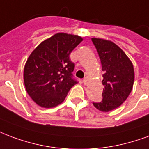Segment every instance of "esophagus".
Returning a JSON list of instances; mask_svg holds the SVG:
<instances>
[{
  "label": "esophagus",
  "instance_id": "1",
  "mask_svg": "<svg viewBox=\"0 0 149 149\" xmlns=\"http://www.w3.org/2000/svg\"><path fill=\"white\" fill-rule=\"evenodd\" d=\"M83 82H84V84H87L88 83V78H87V77L84 78Z\"/></svg>",
  "mask_w": 149,
  "mask_h": 149
}]
</instances>
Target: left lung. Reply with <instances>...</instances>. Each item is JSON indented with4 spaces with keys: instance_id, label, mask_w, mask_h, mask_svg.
I'll return each instance as SVG.
<instances>
[{
    "instance_id": "8db88e82",
    "label": "left lung",
    "mask_w": 149,
    "mask_h": 149,
    "mask_svg": "<svg viewBox=\"0 0 149 149\" xmlns=\"http://www.w3.org/2000/svg\"><path fill=\"white\" fill-rule=\"evenodd\" d=\"M96 48L103 71L102 100L93 102L96 109L108 112L122 105L130 94L134 82L133 65L127 55L113 42L91 38Z\"/></svg>"
}]
</instances>
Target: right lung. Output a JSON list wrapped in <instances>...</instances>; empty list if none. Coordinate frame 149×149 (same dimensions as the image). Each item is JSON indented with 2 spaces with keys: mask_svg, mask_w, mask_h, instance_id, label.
Here are the masks:
<instances>
[{
  "mask_svg": "<svg viewBox=\"0 0 149 149\" xmlns=\"http://www.w3.org/2000/svg\"><path fill=\"white\" fill-rule=\"evenodd\" d=\"M83 38L58 33L41 42L31 54L24 70V85L33 101L44 108H52L65 99L77 84L72 72L75 65L69 54Z\"/></svg>",
  "mask_w": 149,
  "mask_h": 149,
  "instance_id": "add662e5",
  "label": "right lung"
}]
</instances>
